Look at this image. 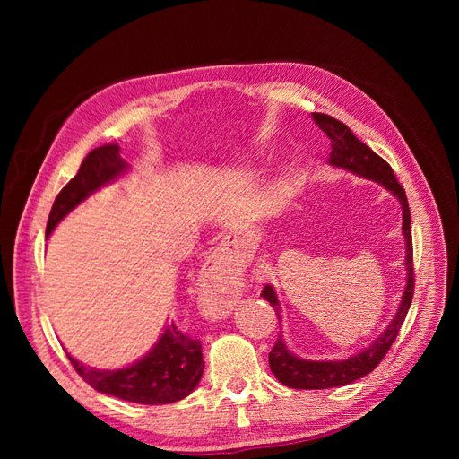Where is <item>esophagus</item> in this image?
Listing matches in <instances>:
<instances>
[{
  "mask_svg": "<svg viewBox=\"0 0 459 459\" xmlns=\"http://www.w3.org/2000/svg\"><path fill=\"white\" fill-rule=\"evenodd\" d=\"M235 248H238V245L230 235L218 248H214V253L208 256L201 272L199 302L201 308L211 316H224L231 308L233 275L238 270Z\"/></svg>",
  "mask_w": 459,
  "mask_h": 459,
  "instance_id": "1",
  "label": "esophagus"
}]
</instances>
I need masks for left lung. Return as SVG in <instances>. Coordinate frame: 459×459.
<instances>
[{"label": "left lung", "instance_id": "1", "mask_svg": "<svg viewBox=\"0 0 459 459\" xmlns=\"http://www.w3.org/2000/svg\"><path fill=\"white\" fill-rule=\"evenodd\" d=\"M314 122L319 128L325 132V135L331 140V157L329 164L339 166V169L351 170L358 176H364L375 182L383 184L388 191L398 197L402 204V230H404L406 238V268H408V283L404 297H402L400 308L396 312V317L393 324L386 327L383 335L375 341L369 349L362 351L359 354H354L341 362H310V359H300L295 354L287 351V346L281 339H277L273 349L270 351L268 362L272 368V373L275 375L280 383L290 386V388H331V386H342L349 385L364 375L371 373L375 368L381 364V359L391 351L393 342L396 341L402 324H404L406 314L410 310V304L413 299V289H415V275H413V245H411V218H410V206L406 191L398 184V179L385 159H381L377 152L371 151L366 143H362L358 137L352 134V130L337 120L335 117H329L324 113H312ZM260 297L266 299L275 314L280 312V304H277V297L273 289L266 285L262 289ZM280 317V314H277Z\"/></svg>", "mask_w": 459, "mask_h": 459}]
</instances>
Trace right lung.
<instances>
[{
    "label": "right lung",
    "instance_id": "add662e5",
    "mask_svg": "<svg viewBox=\"0 0 459 459\" xmlns=\"http://www.w3.org/2000/svg\"><path fill=\"white\" fill-rule=\"evenodd\" d=\"M126 169L117 143H105L90 151L76 176L55 199L48 218L46 235L95 189H100ZM78 375L97 393H105L135 404H172L186 398L201 381L204 369L201 341L186 335L174 324L166 327L152 351L130 368L117 371L93 369L68 356Z\"/></svg>",
    "mask_w": 459,
    "mask_h": 459
}]
</instances>
